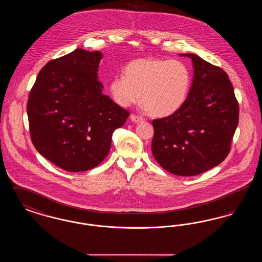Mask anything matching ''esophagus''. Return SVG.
<instances>
[{"label":"esophagus","instance_id":"esophagus-1","mask_svg":"<svg viewBox=\"0 0 262 262\" xmlns=\"http://www.w3.org/2000/svg\"><path fill=\"white\" fill-rule=\"evenodd\" d=\"M130 120H132L133 122H135V123H139V122H142V121H143V118L140 117V116L135 115V114H132V115H130Z\"/></svg>","mask_w":262,"mask_h":262}]
</instances>
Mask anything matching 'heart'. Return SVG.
<instances>
[{"instance_id": "obj_1", "label": "heart", "mask_w": 262, "mask_h": 262, "mask_svg": "<svg viewBox=\"0 0 262 262\" xmlns=\"http://www.w3.org/2000/svg\"><path fill=\"white\" fill-rule=\"evenodd\" d=\"M191 86V73L180 60L147 58L126 64L125 75L114 76L109 89L113 100L122 107L137 103L141 97L144 107L155 116L177 112L187 101Z\"/></svg>"}]
</instances>
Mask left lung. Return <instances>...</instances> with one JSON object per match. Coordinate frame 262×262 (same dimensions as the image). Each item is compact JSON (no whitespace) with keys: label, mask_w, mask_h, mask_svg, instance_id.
<instances>
[{"label":"left lung","mask_w":262,"mask_h":262,"mask_svg":"<svg viewBox=\"0 0 262 262\" xmlns=\"http://www.w3.org/2000/svg\"><path fill=\"white\" fill-rule=\"evenodd\" d=\"M189 94L177 112L152 121V154L166 171L195 176L223 162L238 124V103L224 71L194 54Z\"/></svg>","instance_id":"obj_1"}]
</instances>
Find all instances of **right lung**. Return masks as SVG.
Wrapping results in <instances>:
<instances>
[{"instance_id":"right-lung-1","label":"right lung","mask_w":262,"mask_h":262,"mask_svg":"<svg viewBox=\"0 0 262 262\" xmlns=\"http://www.w3.org/2000/svg\"><path fill=\"white\" fill-rule=\"evenodd\" d=\"M102 54L76 50L47 62L27 101L31 141L38 152L69 172L95 168L108 155L114 130L129 112L102 93Z\"/></svg>"}]
</instances>
